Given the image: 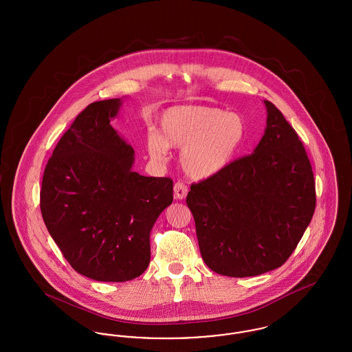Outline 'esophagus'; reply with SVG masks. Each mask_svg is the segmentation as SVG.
Segmentation results:
<instances>
[{"label": "esophagus", "instance_id": "34e87169", "mask_svg": "<svg viewBox=\"0 0 352 352\" xmlns=\"http://www.w3.org/2000/svg\"><path fill=\"white\" fill-rule=\"evenodd\" d=\"M187 191H188V188L184 182H177L174 184V197L177 199H184L187 195Z\"/></svg>", "mask_w": 352, "mask_h": 352}]
</instances>
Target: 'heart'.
Masks as SVG:
<instances>
[{
    "label": "heart",
    "mask_w": 352,
    "mask_h": 352,
    "mask_svg": "<svg viewBox=\"0 0 352 352\" xmlns=\"http://www.w3.org/2000/svg\"><path fill=\"white\" fill-rule=\"evenodd\" d=\"M161 134L151 132L146 148L151 158L165 161L168 146L182 149L181 165L194 179H206L227 168L245 142V120L215 107L190 105L166 111Z\"/></svg>",
    "instance_id": "1"
}]
</instances>
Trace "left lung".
Here are the masks:
<instances>
[{"instance_id": "1", "label": "left lung", "mask_w": 352, "mask_h": 352, "mask_svg": "<svg viewBox=\"0 0 352 352\" xmlns=\"http://www.w3.org/2000/svg\"><path fill=\"white\" fill-rule=\"evenodd\" d=\"M267 129L251 154L191 184L201 257L211 270L252 277L280 268L314 215L316 181L305 146L284 115L265 100Z\"/></svg>"}]
</instances>
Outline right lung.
I'll return each instance as SVG.
<instances>
[{"instance_id":"1","label":"right lung","mask_w":352,"mask_h":352,"mask_svg":"<svg viewBox=\"0 0 352 352\" xmlns=\"http://www.w3.org/2000/svg\"><path fill=\"white\" fill-rule=\"evenodd\" d=\"M120 105L95 101L76 116L47 161L39 194L45 224L68 264L105 283L146 270L151 228L173 201L171 178L132 170L133 148L109 124Z\"/></svg>"}]
</instances>
